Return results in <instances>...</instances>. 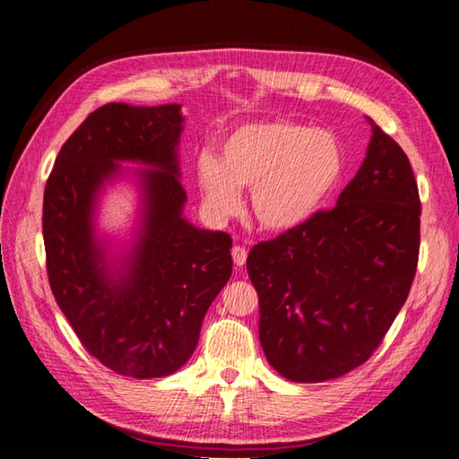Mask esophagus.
<instances>
[{
    "label": "esophagus",
    "instance_id": "1",
    "mask_svg": "<svg viewBox=\"0 0 459 459\" xmlns=\"http://www.w3.org/2000/svg\"><path fill=\"white\" fill-rule=\"evenodd\" d=\"M247 256H248V252H247L245 247H235V248H232V260H235V264H237L238 268L245 266Z\"/></svg>",
    "mask_w": 459,
    "mask_h": 459
}]
</instances>
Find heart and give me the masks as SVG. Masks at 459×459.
I'll return each instance as SVG.
<instances>
[{"label": "heart", "instance_id": "heart-1", "mask_svg": "<svg viewBox=\"0 0 459 459\" xmlns=\"http://www.w3.org/2000/svg\"><path fill=\"white\" fill-rule=\"evenodd\" d=\"M343 168V150L329 132L290 120L250 122L222 140L219 160L201 155L197 183L217 217L235 212L238 187H248L250 212L260 227L288 232L324 207Z\"/></svg>", "mask_w": 459, "mask_h": 459}]
</instances>
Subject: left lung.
<instances>
[{"label":"left lung","mask_w":459,"mask_h":459,"mask_svg":"<svg viewBox=\"0 0 459 459\" xmlns=\"http://www.w3.org/2000/svg\"><path fill=\"white\" fill-rule=\"evenodd\" d=\"M370 124L367 155L331 211L258 242L247 260L268 363L294 383H324L363 365L411 291L420 248L414 173Z\"/></svg>","instance_id":"8db88e82"}]
</instances>
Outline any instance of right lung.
I'll use <instances>...</instances> for the list:
<instances>
[{"instance_id":"add662e5","label":"right lung","mask_w":459,"mask_h":459,"mask_svg":"<svg viewBox=\"0 0 459 459\" xmlns=\"http://www.w3.org/2000/svg\"><path fill=\"white\" fill-rule=\"evenodd\" d=\"M181 104L100 106L65 142L43 199L47 274L58 307L92 357L114 373L160 378L197 347L204 314L232 274V238L183 217ZM122 162L141 211L120 255L95 227L106 184Z\"/></svg>"}]
</instances>
